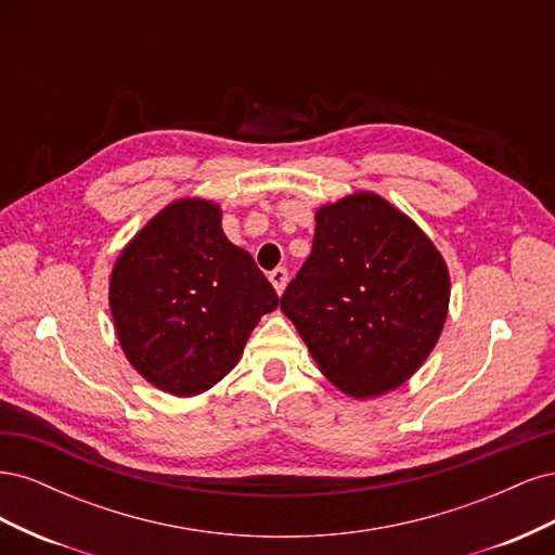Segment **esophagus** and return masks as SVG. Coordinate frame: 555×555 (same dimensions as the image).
I'll return each mask as SVG.
<instances>
[{
  "label": "esophagus",
  "mask_w": 555,
  "mask_h": 555,
  "mask_svg": "<svg viewBox=\"0 0 555 555\" xmlns=\"http://www.w3.org/2000/svg\"><path fill=\"white\" fill-rule=\"evenodd\" d=\"M287 268H275V271H271V275H268V280H271V284L275 287V292L278 294H282L284 292V287H287Z\"/></svg>",
  "instance_id": "esophagus-1"
}]
</instances>
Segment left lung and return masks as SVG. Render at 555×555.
Segmentation results:
<instances>
[{
  "mask_svg": "<svg viewBox=\"0 0 555 555\" xmlns=\"http://www.w3.org/2000/svg\"><path fill=\"white\" fill-rule=\"evenodd\" d=\"M449 294V268L416 222L375 192H354L314 212L312 251L280 310L324 377L365 400L424 365Z\"/></svg>",
  "mask_w": 555,
  "mask_h": 555,
  "instance_id": "obj_1",
  "label": "left lung"
}]
</instances>
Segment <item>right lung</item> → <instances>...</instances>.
I'll return each mask as SVG.
<instances>
[{"label":"right lung","mask_w":555,"mask_h":555,"mask_svg":"<svg viewBox=\"0 0 555 555\" xmlns=\"http://www.w3.org/2000/svg\"><path fill=\"white\" fill-rule=\"evenodd\" d=\"M108 304L127 361L157 389L192 398L227 377L280 304L255 259L222 231V208L178 198L115 259Z\"/></svg>","instance_id":"right-lung-1"}]
</instances>
